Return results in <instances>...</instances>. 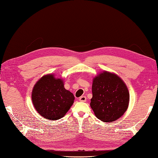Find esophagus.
Returning <instances> with one entry per match:
<instances>
[{
	"label": "esophagus",
	"instance_id": "34e87169",
	"mask_svg": "<svg viewBox=\"0 0 158 158\" xmlns=\"http://www.w3.org/2000/svg\"><path fill=\"white\" fill-rule=\"evenodd\" d=\"M79 101L80 102H86V96H81L79 98Z\"/></svg>",
	"mask_w": 158,
	"mask_h": 158
}]
</instances>
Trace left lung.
<instances>
[{"mask_svg":"<svg viewBox=\"0 0 158 158\" xmlns=\"http://www.w3.org/2000/svg\"><path fill=\"white\" fill-rule=\"evenodd\" d=\"M90 106L98 119L112 122L121 118L129 106L130 94L126 83L116 74L103 71L92 81Z\"/></svg>","mask_w":158,"mask_h":158,"instance_id":"obj_1","label":"left lung"}]
</instances>
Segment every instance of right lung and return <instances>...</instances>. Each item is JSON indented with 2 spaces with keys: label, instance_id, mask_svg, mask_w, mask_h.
Wrapping results in <instances>:
<instances>
[{
  "label": "right lung",
  "instance_id": "right-lung-1",
  "mask_svg": "<svg viewBox=\"0 0 158 158\" xmlns=\"http://www.w3.org/2000/svg\"><path fill=\"white\" fill-rule=\"evenodd\" d=\"M73 94L65 89L62 78L48 74L38 80L32 91L36 112L47 120H56L65 116L74 103Z\"/></svg>",
  "mask_w": 158,
  "mask_h": 158
}]
</instances>
